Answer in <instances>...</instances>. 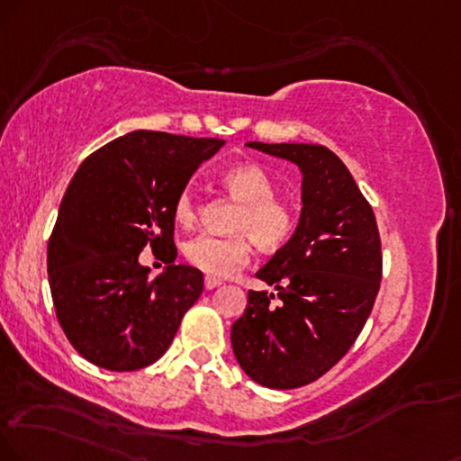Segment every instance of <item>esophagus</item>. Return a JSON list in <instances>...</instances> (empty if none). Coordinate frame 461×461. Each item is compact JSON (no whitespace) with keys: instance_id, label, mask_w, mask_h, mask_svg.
<instances>
[{"instance_id":"1","label":"esophagus","mask_w":461,"mask_h":461,"mask_svg":"<svg viewBox=\"0 0 461 461\" xmlns=\"http://www.w3.org/2000/svg\"><path fill=\"white\" fill-rule=\"evenodd\" d=\"M221 284V280H218V277H204V288L207 291H213V288H218Z\"/></svg>"}]
</instances>
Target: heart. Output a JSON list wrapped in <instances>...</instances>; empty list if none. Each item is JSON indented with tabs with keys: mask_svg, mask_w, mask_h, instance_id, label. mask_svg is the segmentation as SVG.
I'll return each mask as SVG.
<instances>
[{
	"mask_svg": "<svg viewBox=\"0 0 461 461\" xmlns=\"http://www.w3.org/2000/svg\"><path fill=\"white\" fill-rule=\"evenodd\" d=\"M221 187L230 201L240 204L230 220L232 237L203 235L185 246V258L192 267L212 277H229L252 258L249 240L263 249H277L291 240L294 209L277 198V184L258 164H237L221 173ZM173 215L177 224L194 226L201 204L192 190H181L175 198Z\"/></svg>",
	"mask_w": 461,
	"mask_h": 461,
	"instance_id": "b5f03b06",
	"label": "heart"
}]
</instances>
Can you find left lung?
Masks as SVG:
<instances>
[{"label": "left lung", "instance_id": "obj_1", "mask_svg": "<svg viewBox=\"0 0 461 461\" xmlns=\"http://www.w3.org/2000/svg\"><path fill=\"white\" fill-rule=\"evenodd\" d=\"M297 164L301 218L257 277L277 294L249 291L230 344L243 372L269 389L314 383L366 325L383 277L372 207L331 149L308 143H248Z\"/></svg>", "mask_w": 461, "mask_h": 461}]
</instances>
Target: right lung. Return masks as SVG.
I'll use <instances>...</instances> for the list:
<instances>
[{
    "mask_svg": "<svg viewBox=\"0 0 461 461\" xmlns=\"http://www.w3.org/2000/svg\"><path fill=\"white\" fill-rule=\"evenodd\" d=\"M221 145L136 130L94 151L72 177L49 240V284L66 338L94 366H151L201 297V271L175 265L173 204ZM147 245L169 257L153 281L138 263Z\"/></svg>",
    "mask_w": 461,
    "mask_h": 461,
    "instance_id": "right-lung-1",
    "label": "right lung"
}]
</instances>
